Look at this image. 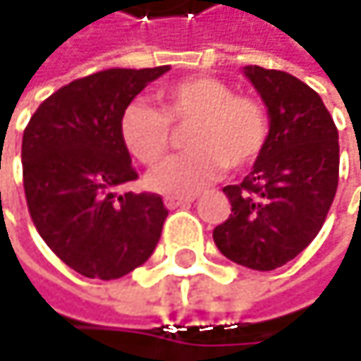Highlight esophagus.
<instances>
[{
  "label": "esophagus",
  "instance_id": "obj_1",
  "mask_svg": "<svg viewBox=\"0 0 361 361\" xmlns=\"http://www.w3.org/2000/svg\"><path fill=\"white\" fill-rule=\"evenodd\" d=\"M194 202V196H167L165 198V207L167 209H178V207H185Z\"/></svg>",
  "mask_w": 361,
  "mask_h": 361
}]
</instances>
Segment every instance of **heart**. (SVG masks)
I'll return each mask as SVG.
<instances>
[{
	"label": "heart",
	"instance_id": "obj_1",
	"mask_svg": "<svg viewBox=\"0 0 361 361\" xmlns=\"http://www.w3.org/2000/svg\"><path fill=\"white\" fill-rule=\"evenodd\" d=\"M159 110L131 102L121 114L118 133L127 152L144 165L159 163L171 146V127L185 129V154L148 173L159 194L190 196L215 180L226 167L243 169L261 154L269 123L251 96H238L215 77H188L157 94Z\"/></svg>",
	"mask_w": 361,
	"mask_h": 361
}]
</instances>
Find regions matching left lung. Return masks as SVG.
I'll use <instances>...</instances> for the list:
<instances>
[{"mask_svg":"<svg viewBox=\"0 0 361 361\" xmlns=\"http://www.w3.org/2000/svg\"><path fill=\"white\" fill-rule=\"evenodd\" d=\"M269 114L252 171L224 194L230 217L213 230L230 261L269 271L295 259L322 230L338 185V131L322 98L301 79L245 66Z\"/></svg>","mask_w":361,"mask_h":361,"instance_id":"1","label":"left lung"}]
</instances>
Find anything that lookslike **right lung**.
I'll return each mask as SVG.
<instances>
[{"mask_svg":"<svg viewBox=\"0 0 361 361\" xmlns=\"http://www.w3.org/2000/svg\"><path fill=\"white\" fill-rule=\"evenodd\" d=\"M169 66L109 68L54 92L23 135V181L39 236L71 269L114 280L157 249L169 215L159 194L118 190L137 180L121 140L123 110Z\"/></svg>","mask_w":361,"mask_h":361,"instance_id":"1","label":"right lung"}]
</instances>
